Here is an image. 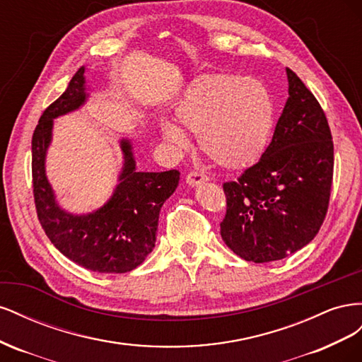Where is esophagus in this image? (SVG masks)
Returning a JSON list of instances; mask_svg holds the SVG:
<instances>
[{
	"label": "esophagus",
	"mask_w": 362,
	"mask_h": 362,
	"mask_svg": "<svg viewBox=\"0 0 362 362\" xmlns=\"http://www.w3.org/2000/svg\"><path fill=\"white\" fill-rule=\"evenodd\" d=\"M206 180H208V177L201 170H192V172H189L187 178H185V181H187V184L192 185V187H193V185H198L201 182H205Z\"/></svg>",
	"instance_id": "obj_1"
}]
</instances>
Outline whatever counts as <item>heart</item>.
<instances>
[{
	"label": "heart",
	"instance_id": "b5f03b06",
	"mask_svg": "<svg viewBox=\"0 0 362 362\" xmlns=\"http://www.w3.org/2000/svg\"><path fill=\"white\" fill-rule=\"evenodd\" d=\"M175 113L185 129L198 133L208 158L228 169H242L264 152L275 107L267 87L255 78L204 74L189 86ZM161 129L175 146H187L180 127L164 122Z\"/></svg>",
	"mask_w": 362,
	"mask_h": 362
}]
</instances>
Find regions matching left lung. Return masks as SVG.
<instances>
[{"instance_id": "1", "label": "left lung", "mask_w": 362, "mask_h": 362, "mask_svg": "<svg viewBox=\"0 0 362 362\" xmlns=\"http://www.w3.org/2000/svg\"><path fill=\"white\" fill-rule=\"evenodd\" d=\"M288 100L261 158L223 182L221 235L246 261L282 259L308 245L329 206L334 144L319 101L287 68Z\"/></svg>"}]
</instances>
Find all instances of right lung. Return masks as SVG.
I'll return each mask as SVG.
<instances>
[{
	"mask_svg": "<svg viewBox=\"0 0 362 362\" xmlns=\"http://www.w3.org/2000/svg\"><path fill=\"white\" fill-rule=\"evenodd\" d=\"M84 101V68H80L68 89L42 113L33 133L31 173L36 213L51 243L71 261L98 273H127L140 266L154 249L160 210L177 189L180 172H137L131 144L122 140L124 170L110 201L86 216L63 211L45 177V154L52 119L76 110Z\"/></svg>",
	"mask_w": 362,
	"mask_h": 362,
	"instance_id": "add662e5",
	"label": "right lung"
}]
</instances>
